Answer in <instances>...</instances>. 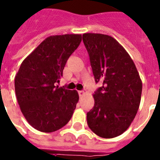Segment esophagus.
<instances>
[{
  "label": "esophagus",
  "instance_id": "1",
  "mask_svg": "<svg viewBox=\"0 0 160 160\" xmlns=\"http://www.w3.org/2000/svg\"><path fill=\"white\" fill-rule=\"evenodd\" d=\"M78 94H79V96H80V97H82V96H83L85 94V91H83V90H79Z\"/></svg>",
  "mask_w": 160,
  "mask_h": 160
}]
</instances>
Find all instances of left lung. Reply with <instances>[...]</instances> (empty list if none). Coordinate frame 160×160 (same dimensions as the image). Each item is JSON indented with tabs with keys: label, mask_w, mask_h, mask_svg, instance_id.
Returning a JSON list of instances; mask_svg holds the SVG:
<instances>
[{
	"label": "left lung",
	"mask_w": 160,
	"mask_h": 160,
	"mask_svg": "<svg viewBox=\"0 0 160 160\" xmlns=\"http://www.w3.org/2000/svg\"><path fill=\"white\" fill-rule=\"evenodd\" d=\"M82 40L96 83L103 82L93 94L94 106L87 114V124L99 137L114 138L128 130L136 115L142 81L130 55L114 38L88 32Z\"/></svg>",
	"instance_id": "obj_1"
}]
</instances>
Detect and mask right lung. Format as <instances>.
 <instances>
[{
  "label": "right lung",
  "instance_id": "1",
  "mask_svg": "<svg viewBox=\"0 0 160 160\" xmlns=\"http://www.w3.org/2000/svg\"><path fill=\"white\" fill-rule=\"evenodd\" d=\"M81 34L48 37L22 62L15 77V92L27 122L38 131L53 132L71 118L79 99L77 90L55 86Z\"/></svg>",
  "mask_w": 160,
  "mask_h": 160
}]
</instances>
